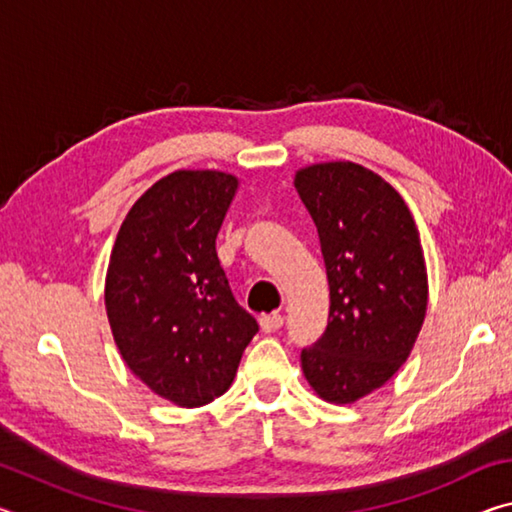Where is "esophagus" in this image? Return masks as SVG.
Listing matches in <instances>:
<instances>
[{"instance_id": "esophagus-1", "label": "esophagus", "mask_w": 512, "mask_h": 512, "mask_svg": "<svg viewBox=\"0 0 512 512\" xmlns=\"http://www.w3.org/2000/svg\"><path fill=\"white\" fill-rule=\"evenodd\" d=\"M259 325H262L266 334H273L284 325V316L280 314V311H273V314H264L262 318H259Z\"/></svg>"}]
</instances>
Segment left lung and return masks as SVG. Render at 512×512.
<instances>
[{"instance_id":"left-lung-1","label":"left lung","mask_w":512,"mask_h":512,"mask_svg":"<svg viewBox=\"0 0 512 512\" xmlns=\"http://www.w3.org/2000/svg\"><path fill=\"white\" fill-rule=\"evenodd\" d=\"M329 280V320L300 354L320 400L352 404L391 379L418 339L429 282L420 232L395 187L361 164L296 171Z\"/></svg>"}]
</instances>
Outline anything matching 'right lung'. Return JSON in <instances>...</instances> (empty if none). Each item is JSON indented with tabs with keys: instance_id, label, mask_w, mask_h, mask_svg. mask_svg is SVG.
<instances>
[{
	"instance_id": "right-lung-1",
	"label": "right lung",
	"mask_w": 512,
	"mask_h": 512,
	"mask_svg": "<svg viewBox=\"0 0 512 512\" xmlns=\"http://www.w3.org/2000/svg\"><path fill=\"white\" fill-rule=\"evenodd\" d=\"M237 187L225 171L169 173L137 198L110 253L106 311L121 359L185 409L228 391L259 329L216 257Z\"/></svg>"
}]
</instances>
